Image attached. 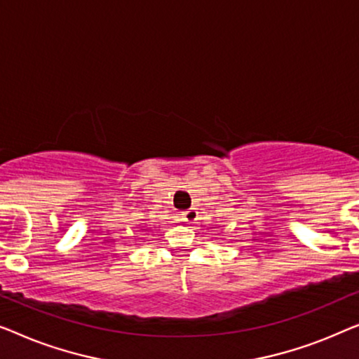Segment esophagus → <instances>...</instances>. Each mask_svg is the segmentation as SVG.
I'll list each match as a JSON object with an SVG mask.
<instances>
[{"instance_id": "esophagus-1", "label": "esophagus", "mask_w": 359, "mask_h": 359, "mask_svg": "<svg viewBox=\"0 0 359 359\" xmlns=\"http://www.w3.org/2000/svg\"><path fill=\"white\" fill-rule=\"evenodd\" d=\"M182 221H185V223H194V221L198 219V211H196L195 208H190L184 211V213L180 215Z\"/></svg>"}]
</instances>
